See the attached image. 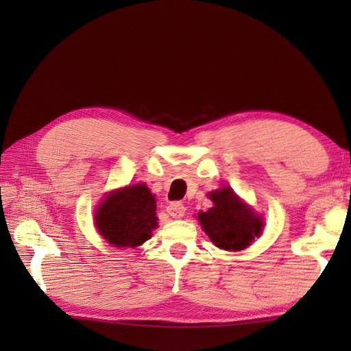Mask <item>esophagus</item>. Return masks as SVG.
<instances>
[{
	"label": "esophagus",
	"mask_w": 351,
	"mask_h": 351,
	"mask_svg": "<svg viewBox=\"0 0 351 351\" xmlns=\"http://www.w3.org/2000/svg\"><path fill=\"white\" fill-rule=\"evenodd\" d=\"M166 211L173 219H180V217H182V215L185 214V206L181 202H170L166 206Z\"/></svg>",
	"instance_id": "esophagus-1"
}]
</instances>
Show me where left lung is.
I'll return each instance as SVG.
<instances>
[{"label": "left lung", "mask_w": 351, "mask_h": 351, "mask_svg": "<svg viewBox=\"0 0 351 351\" xmlns=\"http://www.w3.org/2000/svg\"><path fill=\"white\" fill-rule=\"evenodd\" d=\"M214 206L200 211L197 220L214 245L223 250L238 252L250 245L263 234L264 221L253 213L230 187H223L208 195Z\"/></svg>", "instance_id": "obj_1"}]
</instances>
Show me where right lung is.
Listing matches in <instances>:
<instances>
[{
    "label": "right lung",
    "instance_id": "1",
    "mask_svg": "<svg viewBox=\"0 0 351 351\" xmlns=\"http://www.w3.org/2000/svg\"><path fill=\"white\" fill-rule=\"evenodd\" d=\"M155 196L146 184H136L108 193L96 208L95 225L113 247H137L158 226Z\"/></svg>",
    "mask_w": 351,
    "mask_h": 351
}]
</instances>
